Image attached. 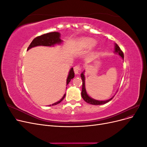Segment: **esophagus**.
Returning <instances> with one entry per match:
<instances>
[{"mask_svg": "<svg viewBox=\"0 0 147 147\" xmlns=\"http://www.w3.org/2000/svg\"><path fill=\"white\" fill-rule=\"evenodd\" d=\"M74 72L75 74H78L79 72H80L82 68H81V66L80 65H75L74 67Z\"/></svg>", "mask_w": 147, "mask_h": 147, "instance_id": "esophagus-1", "label": "esophagus"}]
</instances>
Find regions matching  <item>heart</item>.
<instances>
[{
	"label": "heart",
	"instance_id": "heart-1",
	"mask_svg": "<svg viewBox=\"0 0 147 147\" xmlns=\"http://www.w3.org/2000/svg\"><path fill=\"white\" fill-rule=\"evenodd\" d=\"M83 43L84 46H86L87 47H92L93 46L95 45L96 42L92 39L90 38H86V39H84L83 40Z\"/></svg>",
	"mask_w": 147,
	"mask_h": 147
}]
</instances>
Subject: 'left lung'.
I'll return each mask as SVG.
<instances>
[{"instance_id":"1","label":"left lung","mask_w":147,"mask_h":147,"mask_svg":"<svg viewBox=\"0 0 147 147\" xmlns=\"http://www.w3.org/2000/svg\"><path fill=\"white\" fill-rule=\"evenodd\" d=\"M115 52L118 53V54L121 56V57L123 58V59H124V54L123 52L122 51V50L120 49V48L119 47V46L117 45V44H115ZM81 77H82V98L83 99V100L85 101L88 104H90L92 105H102V104H104L107 103L109 101H110L112 100L113 97H112V98L107 100H104V101H100V100H97L95 99H93L91 97L89 96L86 91V89H85V82H84V76L83 72L81 74Z\"/></svg>"}]
</instances>
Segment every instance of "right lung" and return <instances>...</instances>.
I'll return each instance as SVG.
<instances>
[{
    "label": "right lung",
    "mask_w": 147,
    "mask_h": 147,
    "mask_svg": "<svg viewBox=\"0 0 147 147\" xmlns=\"http://www.w3.org/2000/svg\"><path fill=\"white\" fill-rule=\"evenodd\" d=\"M59 37H60V34L57 32L47 33V34L42 35L40 36H38L36 38H35L32 40V42L30 43L29 47L28 48L27 51L29 50L31 48L34 47H37V46L51 47L55 45L56 43H60L62 42V40L60 39ZM74 76H75L74 71L73 68H72L70 70L67 79V84H69V83L71 80V79H72L74 77ZM65 96V94L64 95L63 97H62V99L56 102V103L53 104L52 105H55L59 104L60 102L64 99Z\"/></svg>",
    "instance_id": "add662e5"
}]
</instances>
